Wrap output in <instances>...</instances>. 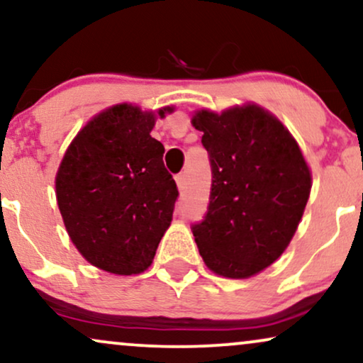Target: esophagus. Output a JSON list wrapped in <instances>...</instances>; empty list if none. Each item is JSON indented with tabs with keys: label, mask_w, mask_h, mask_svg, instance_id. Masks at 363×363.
Listing matches in <instances>:
<instances>
[{
	"label": "esophagus",
	"mask_w": 363,
	"mask_h": 363,
	"mask_svg": "<svg viewBox=\"0 0 363 363\" xmlns=\"http://www.w3.org/2000/svg\"><path fill=\"white\" fill-rule=\"evenodd\" d=\"M176 182H177L179 189L184 191V187H186V176H184V174H177V176H176Z\"/></svg>",
	"instance_id": "esophagus-1"
}]
</instances>
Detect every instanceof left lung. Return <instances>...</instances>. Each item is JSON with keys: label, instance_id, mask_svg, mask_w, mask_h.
Returning <instances> with one entry per match:
<instances>
[{"label": "left lung", "instance_id": "left-lung-1", "mask_svg": "<svg viewBox=\"0 0 363 363\" xmlns=\"http://www.w3.org/2000/svg\"><path fill=\"white\" fill-rule=\"evenodd\" d=\"M192 125L203 132L213 174L208 211L192 235L209 269L250 278L277 261L295 235L310 169L283 123L256 105L221 116L201 110Z\"/></svg>", "mask_w": 363, "mask_h": 363}]
</instances>
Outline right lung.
<instances>
[{"mask_svg":"<svg viewBox=\"0 0 363 363\" xmlns=\"http://www.w3.org/2000/svg\"><path fill=\"white\" fill-rule=\"evenodd\" d=\"M154 123V113L116 105L82 128L60 164L55 186L70 240L108 273L147 269L171 224L179 191L164 145L150 137Z\"/></svg>","mask_w":363,"mask_h":363,"instance_id":"obj_1","label":"right lung"}]
</instances>
